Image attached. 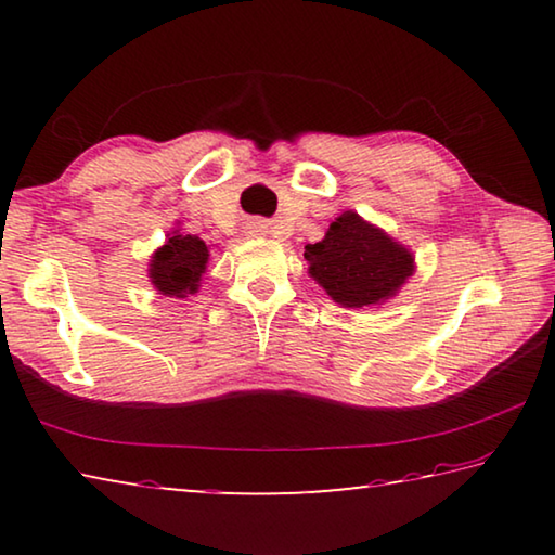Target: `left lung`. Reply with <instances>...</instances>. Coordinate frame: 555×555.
<instances>
[{
    "instance_id": "1",
    "label": "left lung",
    "mask_w": 555,
    "mask_h": 555,
    "mask_svg": "<svg viewBox=\"0 0 555 555\" xmlns=\"http://www.w3.org/2000/svg\"><path fill=\"white\" fill-rule=\"evenodd\" d=\"M304 257L327 296L350 308L382 304L413 274L411 251L357 212H343Z\"/></svg>"
}]
</instances>
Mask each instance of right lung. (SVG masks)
<instances>
[{
  "instance_id": "add662e5",
  "label": "right lung",
  "mask_w": 555,
  "mask_h": 555,
  "mask_svg": "<svg viewBox=\"0 0 555 555\" xmlns=\"http://www.w3.org/2000/svg\"><path fill=\"white\" fill-rule=\"evenodd\" d=\"M208 264V247L193 234H171L152 257V284L166 296H185L198 288Z\"/></svg>"
}]
</instances>
